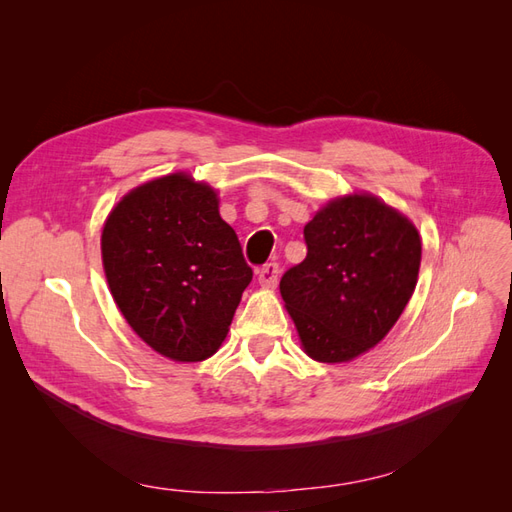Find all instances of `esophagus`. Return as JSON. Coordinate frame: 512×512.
Segmentation results:
<instances>
[{"instance_id": "34e87169", "label": "esophagus", "mask_w": 512, "mask_h": 512, "mask_svg": "<svg viewBox=\"0 0 512 512\" xmlns=\"http://www.w3.org/2000/svg\"><path fill=\"white\" fill-rule=\"evenodd\" d=\"M277 277H280V265L277 262H267L265 267L258 269V282L267 288H273L277 284Z\"/></svg>"}]
</instances>
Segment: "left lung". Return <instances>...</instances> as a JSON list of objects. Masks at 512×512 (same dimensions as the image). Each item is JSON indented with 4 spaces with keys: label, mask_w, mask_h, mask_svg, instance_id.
<instances>
[{
    "label": "left lung",
    "mask_w": 512,
    "mask_h": 512,
    "mask_svg": "<svg viewBox=\"0 0 512 512\" xmlns=\"http://www.w3.org/2000/svg\"><path fill=\"white\" fill-rule=\"evenodd\" d=\"M307 256L282 299L305 352L346 363L374 348L408 305L421 267L414 224L371 194L331 200L303 228Z\"/></svg>",
    "instance_id": "8db88e82"
}]
</instances>
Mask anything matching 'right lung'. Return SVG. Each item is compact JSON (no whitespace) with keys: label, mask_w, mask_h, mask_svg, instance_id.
Listing matches in <instances>:
<instances>
[{"label":"right lung","mask_w":512,"mask_h":512,"mask_svg":"<svg viewBox=\"0 0 512 512\" xmlns=\"http://www.w3.org/2000/svg\"><path fill=\"white\" fill-rule=\"evenodd\" d=\"M108 288L134 333L181 363L218 352L252 282L218 194L173 173L123 196L102 230Z\"/></svg>","instance_id":"right-lung-1"}]
</instances>
